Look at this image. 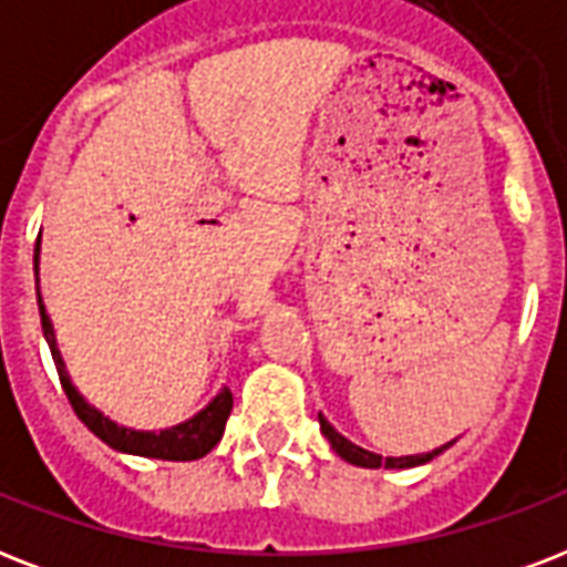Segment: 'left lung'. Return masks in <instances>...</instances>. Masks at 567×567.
<instances>
[{"label":"left lung","instance_id":"1","mask_svg":"<svg viewBox=\"0 0 567 567\" xmlns=\"http://www.w3.org/2000/svg\"><path fill=\"white\" fill-rule=\"evenodd\" d=\"M318 421H320V432L327 435L332 450H336L338 456L344 458V462H350V465L355 467H388V471H403V467L426 465V462H432L435 456H441L444 450L453 447V441H447V444H441V447L430 450V453H414V456H379V453H371V450L359 447V444H353L350 439H344V435H341V432H338L327 417H323V412H318Z\"/></svg>","mask_w":567,"mask_h":567}]
</instances>
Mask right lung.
<instances>
[{"mask_svg":"<svg viewBox=\"0 0 567 567\" xmlns=\"http://www.w3.org/2000/svg\"><path fill=\"white\" fill-rule=\"evenodd\" d=\"M34 282H38V309L40 323H43V338H47L49 353H52V362H55L58 377H61V388H64L73 412L79 414V421L96 439L105 441L117 453L144 458H164V462H194V458H203L205 453H212L217 447V441L223 439V430H226V417L231 412V391L226 385L199 412L190 414L188 421L173 423V426H164V430H132V426L111 421L109 414L100 412L93 403H87V396L70 379L64 355L58 350L55 327H52V318H49L47 306H43V297H40V238L34 244Z\"/></svg>","mask_w":567,"mask_h":567,"instance_id":"1","label":"right lung"}]
</instances>
